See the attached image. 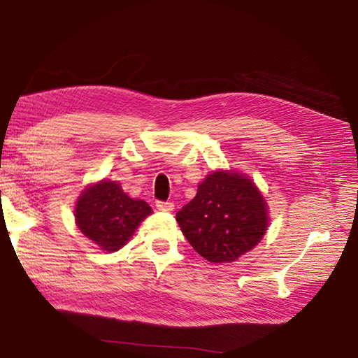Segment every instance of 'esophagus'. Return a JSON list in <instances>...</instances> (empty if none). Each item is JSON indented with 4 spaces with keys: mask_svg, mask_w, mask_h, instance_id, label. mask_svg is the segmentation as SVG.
I'll list each match as a JSON object with an SVG mask.
<instances>
[{
    "mask_svg": "<svg viewBox=\"0 0 358 358\" xmlns=\"http://www.w3.org/2000/svg\"><path fill=\"white\" fill-rule=\"evenodd\" d=\"M173 207L175 205L172 202H161V201L156 202V208L159 211H173Z\"/></svg>",
    "mask_w": 358,
    "mask_h": 358,
    "instance_id": "esophagus-1",
    "label": "esophagus"
}]
</instances>
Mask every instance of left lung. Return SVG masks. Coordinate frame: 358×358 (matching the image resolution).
Instances as JSON below:
<instances>
[{"label": "left lung", "mask_w": 358, "mask_h": 358, "mask_svg": "<svg viewBox=\"0 0 358 358\" xmlns=\"http://www.w3.org/2000/svg\"><path fill=\"white\" fill-rule=\"evenodd\" d=\"M191 246L210 262H234L265 235L268 210L262 194L238 172L216 171L205 177L196 197L177 213Z\"/></svg>", "instance_id": "obj_1"}]
</instances>
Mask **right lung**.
Masks as SVG:
<instances>
[{
    "label": "right lung",
    "instance_id": "obj_1",
    "mask_svg": "<svg viewBox=\"0 0 358 358\" xmlns=\"http://www.w3.org/2000/svg\"><path fill=\"white\" fill-rule=\"evenodd\" d=\"M153 213L141 199H131L117 181L102 180L88 186L76 203L80 232L99 250L112 252L128 243L145 217Z\"/></svg>",
    "mask_w": 358,
    "mask_h": 358
}]
</instances>
